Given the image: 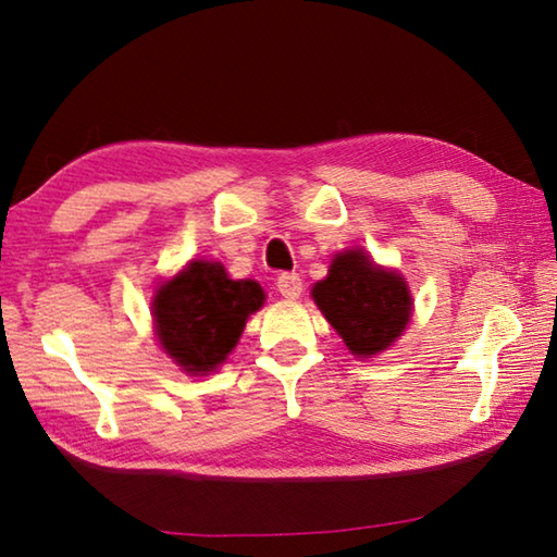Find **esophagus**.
Returning <instances> with one entry per match:
<instances>
[{"instance_id": "esophagus-1", "label": "esophagus", "mask_w": 557, "mask_h": 557, "mask_svg": "<svg viewBox=\"0 0 557 557\" xmlns=\"http://www.w3.org/2000/svg\"><path fill=\"white\" fill-rule=\"evenodd\" d=\"M277 289L285 299H297L301 295V277L297 272H282L277 277Z\"/></svg>"}]
</instances>
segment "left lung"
Returning <instances> with one entry per match:
<instances>
[{"instance_id":"1","label":"left lung","mask_w":557,"mask_h":557,"mask_svg":"<svg viewBox=\"0 0 557 557\" xmlns=\"http://www.w3.org/2000/svg\"><path fill=\"white\" fill-rule=\"evenodd\" d=\"M311 295L352 356H375L392 346L411 313L404 280L372 265L358 248L333 258L329 277L317 282Z\"/></svg>"}]
</instances>
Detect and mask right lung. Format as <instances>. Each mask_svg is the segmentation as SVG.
Masks as SVG:
<instances>
[{
	"label": "right lung",
	"instance_id": "1",
	"mask_svg": "<svg viewBox=\"0 0 557 557\" xmlns=\"http://www.w3.org/2000/svg\"><path fill=\"white\" fill-rule=\"evenodd\" d=\"M265 295L258 282L228 280L219 262L195 260L165 282L153 301L160 346L187 372H211L244 333L246 319Z\"/></svg>",
	"mask_w": 557,
	"mask_h": 557
}]
</instances>
